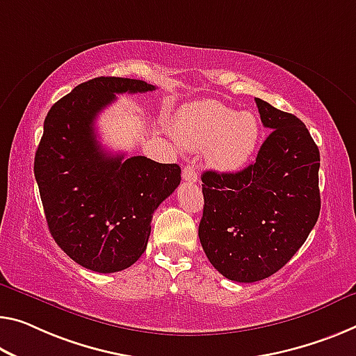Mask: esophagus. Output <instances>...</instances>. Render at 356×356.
Returning <instances> with one entry per match:
<instances>
[{"label": "esophagus", "instance_id": "obj_1", "mask_svg": "<svg viewBox=\"0 0 356 356\" xmlns=\"http://www.w3.org/2000/svg\"><path fill=\"white\" fill-rule=\"evenodd\" d=\"M183 179L188 183H195L197 179H199V173H197V168L193 163H189V165H186L183 168Z\"/></svg>", "mask_w": 356, "mask_h": 356}]
</instances>
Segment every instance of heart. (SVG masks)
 <instances>
[{"label":"heart","mask_w":356,"mask_h":356,"mask_svg":"<svg viewBox=\"0 0 356 356\" xmlns=\"http://www.w3.org/2000/svg\"><path fill=\"white\" fill-rule=\"evenodd\" d=\"M173 135L186 149H207L209 162L218 170L237 172L253 157L261 127L254 114L204 100L179 109L173 119Z\"/></svg>","instance_id":"obj_1"}]
</instances>
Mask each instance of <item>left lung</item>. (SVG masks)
I'll list each match as a JSON object with an SVG mask.
<instances>
[{"label": "left lung", "mask_w": 356, "mask_h": 356, "mask_svg": "<svg viewBox=\"0 0 356 356\" xmlns=\"http://www.w3.org/2000/svg\"><path fill=\"white\" fill-rule=\"evenodd\" d=\"M272 132L256 162L237 173H202L199 238L229 280L253 283L280 270L302 247L320 215V151L294 114L256 98Z\"/></svg>", "instance_id": "1"}]
</instances>
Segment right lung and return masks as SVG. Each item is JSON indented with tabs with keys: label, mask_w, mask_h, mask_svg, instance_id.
<instances>
[{
	"label": "right lung",
	"mask_w": 356,
	"mask_h": 356,
	"mask_svg": "<svg viewBox=\"0 0 356 356\" xmlns=\"http://www.w3.org/2000/svg\"><path fill=\"white\" fill-rule=\"evenodd\" d=\"M156 90L140 79L102 76L49 109L35 156V178L51 235L79 266L127 269L145 253L152 213L178 188L181 168L145 156L109 154L95 119L116 94Z\"/></svg>",
	"instance_id": "obj_1"
}]
</instances>
